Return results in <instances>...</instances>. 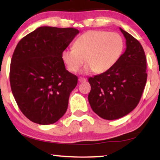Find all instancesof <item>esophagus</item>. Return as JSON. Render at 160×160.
<instances>
[{
	"label": "esophagus",
	"mask_w": 160,
	"mask_h": 160,
	"mask_svg": "<svg viewBox=\"0 0 160 160\" xmlns=\"http://www.w3.org/2000/svg\"><path fill=\"white\" fill-rule=\"evenodd\" d=\"M87 81V78H83V77H79L78 78V82H84Z\"/></svg>",
	"instance_id": "1"
}]
</instances>
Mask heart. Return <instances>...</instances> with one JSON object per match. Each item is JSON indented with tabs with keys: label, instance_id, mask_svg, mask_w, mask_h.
<instances>
[{
	"label": "heart",
	"instance_id": "heart-1",
	"mask_svg": "<svg viewBox=\"0 0 160 160\" xmlns=\"http://www.w3.org/2000/svg\"><path fill=\"white\" fill-rule=\"evenodd\" d=\"M124 48L123 38L119 33L89 30L76 38L73 47L63 50L62 59L72 73H76L86 60L87 64L83 68V73H102L117 64Z\"/></svg>",
	"mask_w": 160,
	"mask_h": 160
}]
</instances>
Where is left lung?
Masks as SVG:
<instances>
[{
	"label": "left lung",
	"mask_w": 160,
	"mask_h": 160,
	"mask_svg": "<svg viewBox=\"0 0 160 160\" xmlns=\"http://www.w3.org/2000/svg\"><path fill=\"white\" fill-rule=\"evenodd\" d=\"M119 29L126 39L125 52L110 70L88 79L91 108L107 120L123 117L138 106L147 79L143 47L130 33Z\"/></svg>",
	"instance_id": "1"
}]
</instances>
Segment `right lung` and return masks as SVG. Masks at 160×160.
Listing matches in <instances>:
<instances>
[{"label": "right lung", "instance_id": "right-lung-1", "mask_svg": "<svg viewBox=\"0 0 160 160\" xmlns=\"http://www.w3.org/2000/svg\"><path fill=\"white\" fill-rule=\"evenodd\" d=\"M78 32L44 26L17 43L11 61V88L20 111L32 122L54 124L66 112L78 77L65 69L62 52Z\"/></svg>", "mask_w": 160, "mask_h": 160}]
</instances>
